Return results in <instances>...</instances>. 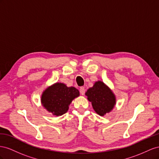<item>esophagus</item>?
<instances>
[{"mask_svg":"<svg viewBox=\"0 0 159 159\" xmlns=\"http://www.w3.org/2000/svg\"><path fill=\"white\" fill-rule=\"evenodd\" d=\"M80 93L82 95H84L85 93V89L84 87H81L80 88Z\"/></svg>","mask_w":159,"mask_h":159,"instance_id":"esophagus-1","label":"esophagus"}]
</instances>
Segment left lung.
I'll list each match as a JSON object with an SVG mask.
<instances>
[{
  "instance_id": "1",
  "label": "left lung",
  "mask_w": 159,
  "mask_h": 159,
  "mask_svg": "<svg viewBox=\"0 0 159 159\" xmlns=\"http://www.w3.org/2000/svg\"><path fill=\"white\" fill-rule=\"evenodd\" d=\"M97 114L104 116L109 112L115 105V97L111 90L101 81L95 83L85 93Z\"/></svg>"
}]
</instances>
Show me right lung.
I'll return each instance as SVG.
<instances>
[{
	"label": "right lung",
	"instance_id": "add662e5",
	"mask_svg": "<svg viewBox=\"0 0 159 159\" xmlns=\"http://www.w3.org/2000/svg\"><path fill=\"white\" fill-rule=\"evenodd\" d=\"M79 96L76 88L67 87L63 83H56L44 90L41 97L43 107L56 116H61L69 110V105Z\"/></svg>",
	"mask_w": 159,
	"mask_h": 159
}]
</instances>
